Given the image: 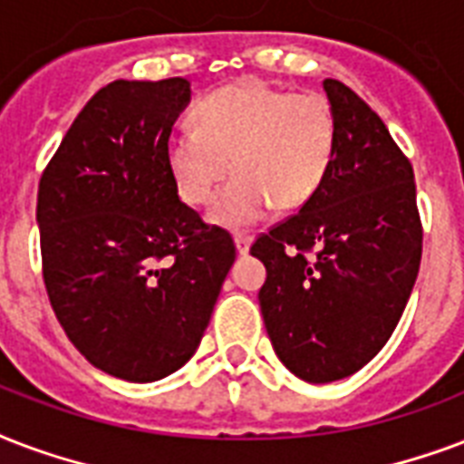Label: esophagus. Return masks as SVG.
<instances>
[{"instance_id": "1", "label": "esophagus", "mask_w": 464, "mask_h": 464, "mask_svg": "<svg viewBox=\"0 0 464 464\" xmlns=\"http://www.w3.org/2000/svg\"><path fill=\"white\" fill-rule=\"evenodd\" d=\"M251 242H254V239H251L249 235H237L235 237V246H237V251H239V254H246V251H249V246H251Z\"/></svg>"}]
</instances>
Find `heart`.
I'll use <instances>...</instances> for the list:
<instances>
[{
  "label": "heart",
  "instance_id": "b5f03b06",
  "mask_svg": "<svg viewBox=\"0 0 464 464\" xmlns=\"http://www.w3.org/2000/svg\"><path fill=\"white\" fill-rule=\"evenodd\" d=\"M339 123L319 94H290L261 82H237L193 106V128L167 140V167L188 206H206L225 227H249L278 210L303 208L322 188L336 154Z\"/></svg>",
  "mask_w": 464,
  "mask_h": 464
}]
</instances>
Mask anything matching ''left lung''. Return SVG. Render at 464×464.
I'll return each instance as SVG.
<instances>
[{
  "mask_svg": "<svg viewBox=\"0 0 464 464\" xmlns=\"http://www.w3.org/2000/svg\"><path fill=\"white\" fill-rule=\"evenodd\" d=\"M339 123L322 188L251 244L264 261L258 304L273 351L324 385L370 362L392 336L421 264L411 161L382 118L339 79H324Z\"/></svg>",
  "mask_w": 464,
  "mask_h": 464,
  "instance_id": "1",
  "label": "left lung"
}]
</instances>
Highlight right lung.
<instances>
[{
	"instance_id": "add662e5",
	"label": "right lung",
	"mask_w": 464,
	"mask_h": 464,
	"mask_svg": "<svg viewBox=\"0 0 464 464\" xmlns=\"http://www.w3.org/2000/svg\"><path fill=\"white\" fill-rule=\"evenodd\" d=\"M191 102L183 77L99 89L38 183L43 281L67 339L94 368L154 382L206 332L235 242L179 200L167 140Z\"/></svg>"
}]
</instances>
